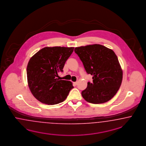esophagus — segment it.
Instances as JSON below:
<instances>
[{"instance_id": "esophagus-1", "label": "esophagus", "mask_w": 146, "mask_h": 146, "mask_svg": "<svg viewBox=\"0 0 146 146\" xmlns=\"http://www.w3.org/2000/svg\"><path fill=\"white\" fill-rule=\"evenodd\" d=\"M73 84H74V85L76 86V85H77V82H73Z\"/></svg>"}]
</instances>
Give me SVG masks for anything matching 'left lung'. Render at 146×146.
Wrapping results in <instances>:
<instances>
[{
  "instance_id": "1",
  "label": "left lung",
  "mask_w": 146,
  "mask_h": 146,
  "mask_svg": "<svg viewBox=\"0 0 146 146\" xmlns=\"http://www.w3.org/2000/svg\"><path fill=\"white\" fill-rule=\"evenodd\" d=\"M74 52L84 64L88 74L93 76V82L82 95L88 102L102 104L110 100L121 86L123 71L114 52L104 46L94 44L76 47Z\"/></svg>"
}]
</instances>
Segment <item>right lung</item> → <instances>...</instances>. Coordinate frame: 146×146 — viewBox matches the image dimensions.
Returning a JSON list of instances; mask_svg holds the SVG:
<instances>
[{
	"label": "right lung",
	"instance_id": "right-lung-1",
	"mask_svg": "<svg viewBox=\"0 0 146 146\" xmlns=\"http://www.w3.org/2000/svg\"><path fill=\"white\" fill-rule=\"evenodd\" d=\"M74 48L45 47L30 59L27 68L28 86L31 94L41 103L48 105L61 103L74 88L70 81L57 78Z\"/></svg>",
	"mask_w": 146,
	"mask_h": 146
}]
</instances>
